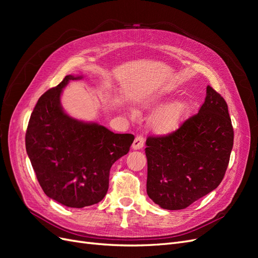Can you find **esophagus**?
I'll return each instance as SVG.
<instances>
[{
  "label": "esophagus",
  "instance_id": "1",
  "mask_svg": "<svg viewBox=\"0 0 258 258\" xmlns=\"http://www.w3.org/2000/svg\"><path fill=\"white\" fill-rule=\"evenodd\" d=\"M144 142L145 139L142 136H137L134 143H132V148H134V150H141L144 146Z\"/></svg>",
  "mask_w": 258,
  "mask_h": 258
}]
</instances>
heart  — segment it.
<instances>
[{"label":"heart","mask_w":258,"mask_h":258,"mask_svg":"<svg viewBox=\"0 0 258 258\" xmlns=\"http://www.w3.org/2000/svg\"><path fill=\"white\" fill-rule=\"evenodd\" d=\"M162 99H155L153 104L160 105ZM190 103L188 101H177L165 106L156 115L154 124L161 134H169L179 127L190 111Z\"/></svg>","instance_id":"1"}]
</instances>
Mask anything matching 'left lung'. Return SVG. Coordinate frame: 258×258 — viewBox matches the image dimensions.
<instances>
[{
	"mask_svg": "<svg viewBox=\"0 0 258 258\" xmlns=\"http://www.w3.org/2000/svg\"><path fill=\"white\" fill-rule=\"evenodd\" d=\"M146 191L166 210H183L214 190L227 170L233 128L225 99L207 87L199 112L165 136L146 140Z\"/></svg>",
	"mask_w": 258,
	"mask_h": 258,
	"instance_id": "obj_1",
	"label": "left lung"
}]
</instances>
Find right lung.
Returning <instances> with one entry per match:
<instances>
[{"mask_svg":"<svg viewBox=\"0 0 258 258\" xmlns=\"http://www.w3.org/2000/svg\"><path fill=\"white\" fill-rule=\"evenodd\" d=\"M82 76L67 75L38 99L26 132V150L47 196L70 208L96 205L104 198L113 163L134 142L98 123L68 116L60 104L62 88Z\"/></svg>","mask_w":258,"mask_h":258,"instance_id":"1","label":"right lung"}]
</instances>
